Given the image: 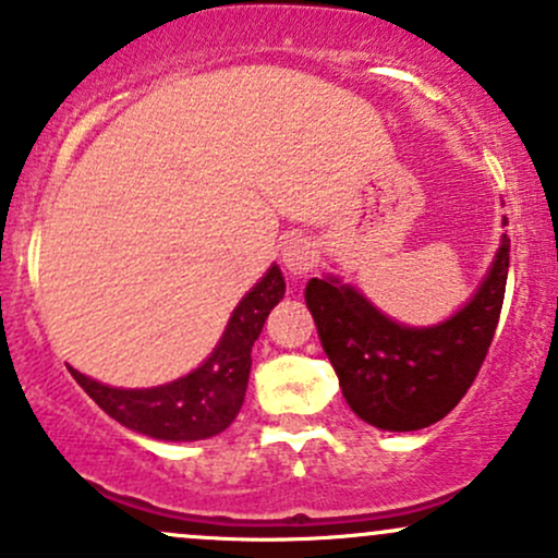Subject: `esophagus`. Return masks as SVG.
<instances>
[{
    "label": "esophagus",
    "mask_w": 558,
    "mask_h": 558,
    "mask_svg": "<svg viewBox=\"0 0 558 558\" xmlns=\"http://www.w3.org/2000/svg\"><path fill=\"white\" fill-rule=\"evenodd\" d=\"M318 243L310 238H291L286 240L283 245V267L289 269V275H294V278H302V275H307L310 269L315 267V262H318Z\"/></svg>",
    "instance_id": "1"
}]
</instances>
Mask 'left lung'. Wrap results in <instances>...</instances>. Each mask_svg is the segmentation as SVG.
Returning <instances> with one entry per match:
<instances>
[{
	"instance_id": "obj_1",
	"label": "left lung",
	"mask_w": 558,
	"mask_h": 558,
	"mask_svg": "<svg viewBox=\"0 0 558 558\" xmlns=\"http://www.w3.org/2000/svg\"><path fill=\"white\" fill-rule=\"evenodd\" d=\"M502 225H508L502 219ZM511 240L500 238L492 267L473 296L447 320L407 326L387 318L355 286L337 275L313 278L304 302L348 407L390 433L420 430L444 420L476 379L508 280Z\"/></svg>"
}]
</instances>
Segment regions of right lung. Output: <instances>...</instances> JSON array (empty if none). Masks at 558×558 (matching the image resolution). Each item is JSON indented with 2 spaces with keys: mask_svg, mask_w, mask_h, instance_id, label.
<instances>
[{
  "mask_svg": "<svg viewBox=\"0 0 558 558\" xmlns=\"http://www.w3.org/2000/svg\"><path fill=\"white\" fill-rule=\"evenodd\" d=\"M286 294L278 264L232 310L225 333L197 368L157 387H111L69 366L77 385L111 420L157 441H201L219 436L243 407L251 374V348L269 310Z\"/></svg>",
  "mask_w": 558,
  "mask_h": 558,
  "instance_id": "add662e5",
  "label": "right lung"
}]
</instances>
